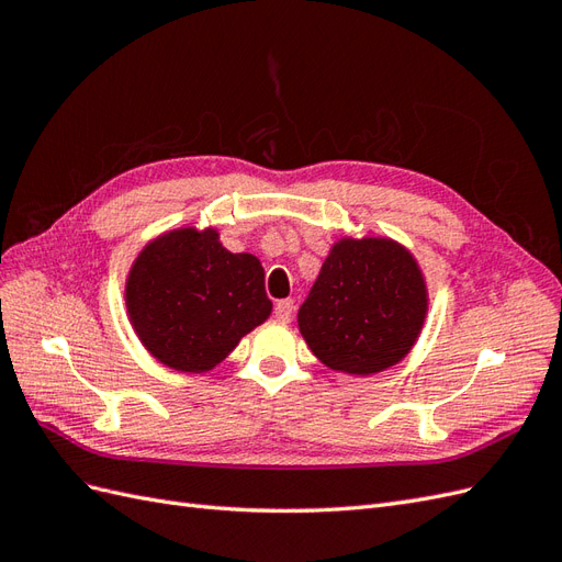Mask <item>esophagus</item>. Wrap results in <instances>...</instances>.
Masks as SVG:
<instances>
[{"label":"esophagus","instance_id":"esophagus-1","mask_svg":"<svg viewBox=\"0 0 562 562\" xmlns=\"http://www.w3.org/2000/svg\"><path fill=\"white\" fill-rule=\"evenodd\" d=\"M293 312H295L293 300H279L277 307H274V318H277L279 323H291Z\"/></svg>","mask_w":562,"mask_h":562}]
</instances>
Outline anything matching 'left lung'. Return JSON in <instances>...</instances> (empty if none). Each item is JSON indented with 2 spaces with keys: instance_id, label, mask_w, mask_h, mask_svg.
I'll use <instances>...</instances> for the list:
<instances>
[{
  "instance_id": "obj_1",
  "label": "left lung",
  "mask_w": 562,
  "mask_h": 562,
  "mask_svg": "<svg viewBox=\"0 0 562 562\" xmlns=\"http://www.w3.org/2000/svg\"><path fill=\"white\" fill-rule=\"evenodd\" d=\"M427 312V281L411 250L386 236H345L323 262L297 326L323 366L366 378L411 353Z\"/></svg>"
}]
</instances>
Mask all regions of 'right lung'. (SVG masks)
<instances>
[{
  "instance_id": "add662e5",
  "label": "right lung",
  "mask_w": 562,
  "mask_h": 562,
  "mask_svg": "<svg viewBox=\"0 0 562 562\" xmlns=\"http://www.w3.org/2000/svg\"><path fill=\"white\" fill-rule=\"evenodd\" d=\"M124 300L143 347L178 372L213 370L271 314L260 260L229 252L215 227L151 239L131 265Z\"/></svg>"
}]
</instances>
